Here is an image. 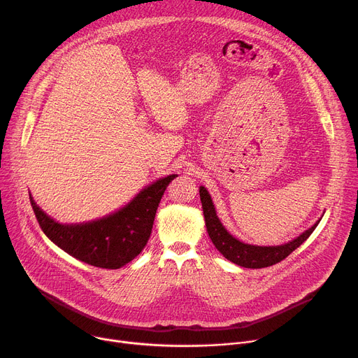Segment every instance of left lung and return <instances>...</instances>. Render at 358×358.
<instances>
[{
	"mask_svg": "<svg viewBox=\"0 0 358 358\" xmlns=\"http://www.w3.org/2000/svg\"><path fill=\"white\" fill-rule=\"evenodd\" d=\"M200 199L203 204L204 218H206V227L207 233L215 245V248L231 263L245 267V268H264L274 266L280 263L281 259L288 257L297 247H300L315 230L320 220L300 234L297 238L292 241L282 244V245H271V247H259V245H251L245 244L236 237H233L229 231L225 230V227L221 224V221L217 217L215 207L213 204V200L210 197L208 191L201 185L200 187Z\"/></svg>",
	"mask_w": 358,
	"mask_h": 358,
	"instance_id": "obj_1",
	"label": "left lung"
}]
</instances>
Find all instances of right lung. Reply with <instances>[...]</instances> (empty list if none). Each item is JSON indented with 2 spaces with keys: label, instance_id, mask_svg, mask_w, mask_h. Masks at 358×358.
<instances>
[{
  "label": "right lung",
  "instance_id": "right-lung-1",
  "mask_svg": "<svg viewBox=\"0 0 358 358\" xmlns=\"http://www.w3.org/2000/svg\"><path fill=\"white\" fill-rule=\"evenodd\" d=\"M177 176L145 187L121 210L83 224H59L29 196L31 207L44 234L61 250L94 267L115 270L134 259L145 247L161 197Z\"/></svg>",
  "mask_w": 358,
  "mask_h": 358
}]
</instances>
